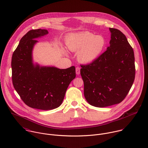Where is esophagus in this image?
I'll use <instances>...</instances> for the list:
<instances>
[{"instance_id": "esophagus-1", "label": "esophagus", "mask_w": 148, "mask_h": 148, "mask_svg": "<svg viewBox=\"0 0 148 148\" xmlns=\"http://www.w3.org/2000/svg\"><path fill=\"white\" fill-rule=\"evenodd\" d=\"M75 70H76V74H77V75H79V74H80V67H77L76 69H75Z\"/></svg>"}]
</instances>
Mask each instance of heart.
Segmentation results:
<instances>
[{"instance_id": "b5f03b06", "label": "heart", "mask_w": 148, "mask_h": 148, "mask_svg": "<svg viewBox=\"0 0 148 148\" xmlns=\"http://www.w3.org/2000/svg\"><path fill=\"white\" fill-rule=\"evenodd\" d=\"M68 48L77 52L78 60L84 63L95 60L104 50L107 41L102 35L85 32L69 35L66 40Z\"/></svg>"}]
</instances>
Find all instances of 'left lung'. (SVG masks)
Here are the masks:
<instances>
[{"label": "left lung", "instance_id": "left-lung-1", "mask_svg": "<svg viewBox=\"0 0 148 148\" xmlns=\"http://www.w3.org/2000/svg\"><path fill=\"white\" fill-rule=\"evenodd\" d=\"M110 30V46L92 63L81 65L85 97L91 106L99 108L121 103L135 79L133 48L121 31Z\"/></svg>", "mask_w": 148, "mask_h": 148}]
</instances>
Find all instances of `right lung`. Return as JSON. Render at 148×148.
Returning <instances> with one entry per match:
<instances>
[{
    "label": "right lung",
    "instance_id": "right-lung-1",
    "mask_svg": "<svg viewBox=\"0 0 148 148\" xmlns=\"http://www.w3.org/2000/svg\"><path fill=\"white\" fill-rule=\"evenodd\" d=\"M48 33L45 29L29 31L21 39L11 59L13 86L27 106L41 110L59 107L67 89L75 78V68L66 69L34 65L32 50L36 38Z\"/></svg>",
    "mask_w": 148,
    "mask_h": 148
}]
</instances>
